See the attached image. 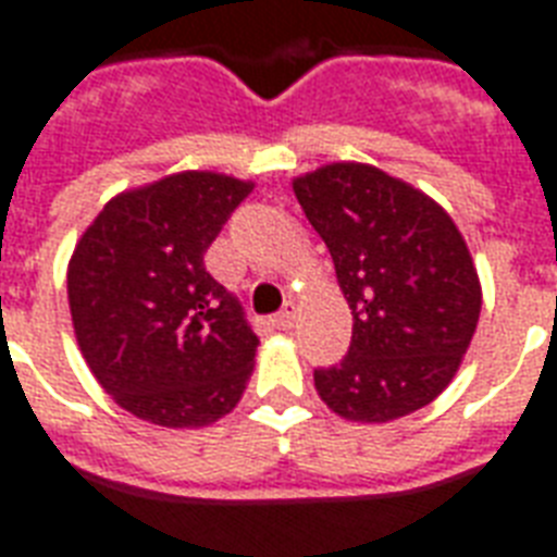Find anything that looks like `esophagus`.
Wrapping results in <instances>:
<instances>
[{
  "mask_svg": "<svg viewBox=\"0 0 557 557\" xmlns=\"http://www.w3.org/2000/svg\"><path fill=\"white\" fill-rule=\"evenodd\" d=\"M295 318H297L295 304H286V309L274 315V326H277V330H292V326H295Z\"/></svg>",
  "mask_w": 557,
  "mask_h": 557,
  "instance_id": "obj_1",
  "label": "esophagus"
}]
</instances>
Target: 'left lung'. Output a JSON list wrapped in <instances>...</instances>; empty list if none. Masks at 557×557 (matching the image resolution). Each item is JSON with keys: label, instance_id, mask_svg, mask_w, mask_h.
I'll return each mask as SVG.
<instances>
[{"label": "left lung", "instance_id": "8db88e82", "mask_svg": "<svg viewBox=\"0 0 557 557\" xmlns=\"http://www.w3.org/2000/svg\"><path fill=\"white\" fill-rule=\"evenodd\" d=\"M333 257L354 315L350 350L318 368V397L354 423L430 406L465 359L482 283L449 212L368 163H326L292 181Z\"/></svg>", "mask_w": 557, "mask_h": 557}]
</instances>
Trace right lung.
I'll return each mask as SVG.
<instances>
[{"mask_svg": "<svg viewBox=\"0 0 557 557\" xmlns=\"http://www.w3.org/2000/svg\"><path fill=\"white\" fill-rule=\"evenodd\" d=\"M253 181L175 172L113 195L66 269L72 330L99 385L134 418L201 430L236 409L260 338L203 253Z\"/></svg>", "mask_w": 557, "mask_h": 557, "instance_id": "1", "label": "right lung"}]
</instances>
